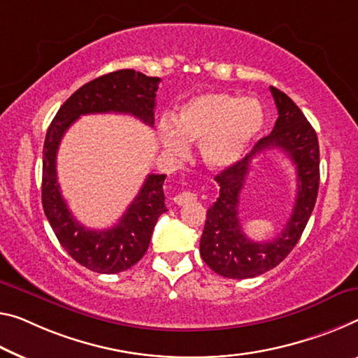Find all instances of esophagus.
<instances>
[{
	"label": "esophagus",
	"mask_w": 358,
	"mask_h": 358,
	"mask_svg": "<svg viewBox=\"0 0 358 358\" xmlns=\"http://www.w3.org/2000/svg\"><path fill=\"white\" fill-rule=\"evenodd\" d=\"M195 200H196V195L194 194V192H180V194L174 196V203L179 206L187 205V203H192Z\"/></svg>",
	"instance_id": "34e87169"
}]
</instances>
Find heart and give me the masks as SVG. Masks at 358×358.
I'll list each match as a JSON object with an SVG mask.
<instances>
[{"instance_id":"heart-1","label":"heart","mask_w":358,"mask_h":358,"mask_svg":"<svg viewBox=\"0 0 358 358\" xmlns=\"http://www.w3.org/2000/svg\"><path fill=\"white\" fill-rule=\"evenodd\" d=\"M264 126V108L255 97L227 92H205L187 101L176 122L160 124L164 150L184 157L189 142H201V158L208 168L224 171L238 163Z\"/></svg>"}]
</instances>
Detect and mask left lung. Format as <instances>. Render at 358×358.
<instances>
[{"label":"left lung","mask_w":358,"mask_h":358,"mask_svg":"<svg viewBox=\"0 0 358 358\" xmlns=\"http://www.w3.org/2000/svg\"><path fill=\"white\" fill-rule=\"evenodd\" d=\"M271 92L278 110L272 133L262 137L243 160L214 178L219 185V196L206 211L200 255L211 271L225 278H252L277 267L299 241L315 206L320 184L317 134L301 108L285 92L273 86ZM271 148L287 152L295 163L299 194L282 232L271 242H252L244 235L238 219L239 192L249 172L250 158Z\"/></svg>","instance_id":"8db88e82"}]
</instances>
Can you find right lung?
I'll list each match as a JSON object with an SVG mask.
<instances>
[{
    "mask_svg": "<svg viewBox=\"0 0 358 358\" xmlns=\"http://www.w3.org/2000/svg\"><path fill=\"white\" fill-rule=\"evenodd\" d=\"M160 78L136 70H117L75 91L49 124L43 147V210L62 248L97 273L128 271L142 259L158 217L166 213L164 174H148L139 194L113 227L92 230L81 225L65 203L57 182L59 144L71 124L87 113H128L142 123H155V92Z\"/></svg>",
    "mask_w": 358,
    "mask_h": 358,
    "instance_id": "right-lung-1",
    "label": "right lung"
}]
</instances>
